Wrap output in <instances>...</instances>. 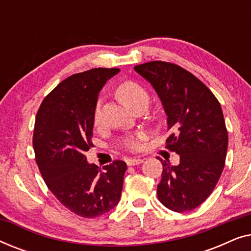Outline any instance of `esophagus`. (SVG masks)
I'll return each instance as SVG.
<instances>
[{
    "label": "esophagus",
    "mask_w": 251,
    "mask_h": 251,
    "mask_svg": "<svg viewBox=\"0 0 251 251\" xmlns=\"http://www.w3.org/2000/svg\"><path fill=\"white\" fill-rule=\"evenodd\" d=\"M143 162H144V160L139 159V157H135V159L126 160V164H128V166H137V164H140Z\"/></svg>",
    "instance_id": "esophagus-1"
}]
</instances>
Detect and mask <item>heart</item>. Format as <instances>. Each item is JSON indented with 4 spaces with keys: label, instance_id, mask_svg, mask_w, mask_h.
<instances>
[{
    "label": "heart",
    "instance_id": "b5f03b06",
    "mask_svg": "<svg viewBox=\"0 0 251 251\" xmlns=\"http://www.w3.org/2000/svg\"><path fill=\"white\" fill-rule=\"evenodd\" d=\"M116 97L119 100L123 102L126 107L132 111L136 108H145L149 105L150 95L146 89L139 83L133 81H125L116 87L115 90ZM99 108H100V100L97 101L95 107V122L97 123L99 120ZM144 138L142 133L136 136H126L122 140V146L128 151H138L140 147V140Z\"/></svg>",
    "mask_w": 251,
    "mask_h": 251
}]
</instances>
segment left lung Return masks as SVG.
<instances>
[{
    "mask_svg": "<svg viewBox=\"0 0 251 251\" xmlns=\"http://www.w3.org/2000/svg\"><path fill=\"white\" fill-rule=\"evenodd\" d=\"M135 71L156 91L167 114V149L179 164L162 162L157 198L176 212L193 210L214 191L225 166L228 136L221 104L208 87L178 65L150 61Z\"/></svg>",
    "mask_w": 251,
    "mask_h": 251,
    "instance_id": "obj_1",
    "label": "left lung"
}]
</instances>
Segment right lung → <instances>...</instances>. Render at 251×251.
<instances>
[{"mask_svg": "<svg viewBox=\"0 0 251 251\" xmlns=\"http://www.w3.org/2000/svg\"><path fill=\"white\" fill-rule=\"evenodd\" d=\"M119 68H92L61 81L36 114L33 147L47 186L64 207L84 218L112 210L122 193L126 164L116 160L100 170L88 163L99 91Z\"/></svg>", "mask_w": 251, "mask_h": 251, "instance_id": "add662e5", "label": "right lung"}]
</instances>
